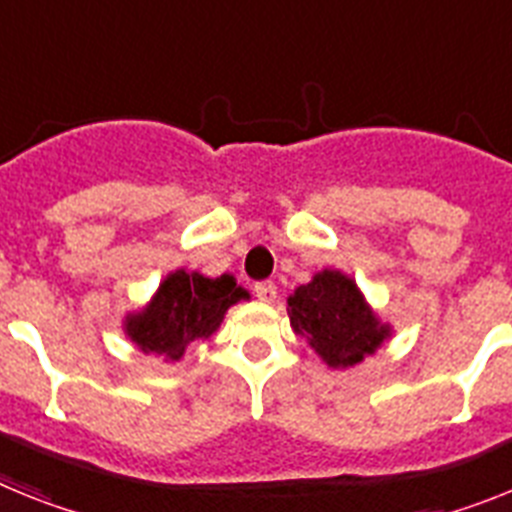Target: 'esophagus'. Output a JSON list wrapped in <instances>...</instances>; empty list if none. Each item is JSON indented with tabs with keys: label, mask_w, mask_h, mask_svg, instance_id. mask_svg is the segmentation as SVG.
Wrapping results in <instances>:
<instances>
[{
	"label": "esophagus",
	"mask_w": 512,
	"mask_h": 512,
	"mask_svg": "<svg viewBox=\"0 0 512 512\" xmlns=\"http://www.w3.org/2000/svg\"><path fill=\"white\" fill-rule=\"evenodd\" d=\"M276 283L273 281H260L255 283V296L260 302H276Z\"/></svg>",
	"instance_id": "obj_1"
}]
</instances>
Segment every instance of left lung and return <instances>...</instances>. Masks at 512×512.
<instances>
[{
    "label": "left lung",
    "mask_w": 512,
    "mask_h": 512,
    "mask_svg": "<svg viewBox=\"0 0 512 512\" xmlns=\"http://www.w3.org/2000/svg\"><path fill=\"white\" fill-rule=\"evenodd\" d=\"M289 320L333 369L364 362L390 338V325L372 312L364 294L341 270H320L289 296Z\"/></svg>",
    "instance_id": "obj_1"
}]
</instances>
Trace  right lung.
<instances>
[{
    "instance_id": "1",
    "label": "right lung",
    "mask_w": 512,
    "mask_h": 512,
    "mask_svg": "<svg viewBox=\"0 0 512 512\" xmlns=\"http://www.w3.org/2000/svg\"><path fill=\"white\" fill-rule=\"evenodd\" d=\"M249 299L234 276L223 273L205 278L203 273L174 270L163 278L158 291L135 315H127L124 333L143 354L163 356V362H179L192 341L210 338L221 325L231 304Z\"/></svg>"
}]
</instances>
